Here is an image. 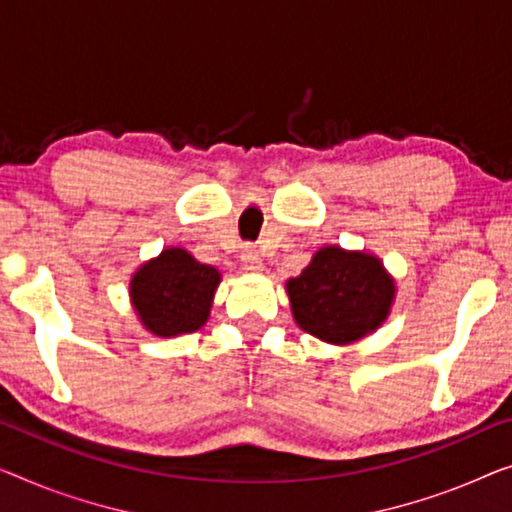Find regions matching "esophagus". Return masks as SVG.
Instances as JSON below:
<instances>
[{
	"label": "esophagus",
	"mask_w": 512,
	"mask_h": 512,
	"mask_svg": "<svg viewBox=\"0 0 512 512\" xmlns=\"http://www.w3.org/2000/svg\"><path fill=\"white\" fill-rule=\"evenodd\" d=\"M241 262L248 271H262V255H259L255 248H250V246L243 248L241 250Z\"/></svg>",
	"instance_id": "esophagus-1"
}]
</instances>
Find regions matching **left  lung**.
<instances>
[{
    "instance_id": "left-lung-1",
    "label": "left lung",
    "mask_w": 512,
    "mask_h": 512,
    "mask_svg": "<svg viewBox=\"0 0 512 512\" xmlns=\"http://www.w3.org/2000/svg\"><path fill=\"white\" fill-rule=\"evenodd\" d=\"M287 294L303 331L345 345L384 322L395 287L377 257L329 246L287 282Z\"/></svg>"
}]
</instances>
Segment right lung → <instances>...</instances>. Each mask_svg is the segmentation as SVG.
Instances as JSON below:
<instances>
[{"mask_svg": "<svg viewBox=\"0 0 512 512\" xmlns=\"http://www.w3.org/2000/svg\"><path fill=\"white\" fill-rule=\"evenodd\" d=\"M220 273L181 248H167L131 280L133 305L142 324L156 335L193 333L209 317Z\"/></svg>", "mask_w": 512, "mask_h": 512, "instance_id": "obj_1", "label": "right lung"}]
</instances>
